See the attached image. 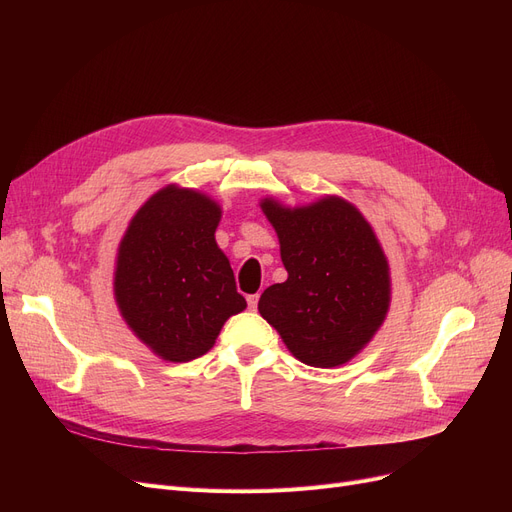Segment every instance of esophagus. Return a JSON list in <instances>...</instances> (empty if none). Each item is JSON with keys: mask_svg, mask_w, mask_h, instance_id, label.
I'll use <instances>...</instances> for the list:
<instances>
[{"mask_svg": "<svg viewBox=\"0 0 512 512\" xmlns=\"http://www.w3.org/2000/svg\"><path fill=\"white\" fill-rule=\"evenodd\" d=\"M247 303H249V309H257V303H259V294H249L247 297Z\"/></svg>", "mask_w": 512, "mask_h": 512, "instance_id": "34e87169", "label": "esophagus"}]
</instances>
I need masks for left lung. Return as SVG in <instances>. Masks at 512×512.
I'll return each instance as SVG.
<instances>
[{"mask_svg":"<svg viewBox=\"0 0 512 512\" xmlns=\"http://www.w3.org/2000/svg\"><path fill=\"white\" fill-rule=\"evenodd\" d=\"M259 205L288 272L286 282L263 290L261 317L305 365L330 369L355 359L392 301L388 257L371 224L338 195L299 207L265 197Z\"/></svg>","mask_w":512,"mask_h":512,"instance_id":"obj_1","label":"left lung"}]
</instances>
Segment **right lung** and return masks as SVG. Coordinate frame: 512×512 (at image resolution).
Wrapping results in <instances>:
<instances>
[{"label":"right lung","instance_id":"obj_1","mask_svg":"<svg viewBox=\"0 0 512 512\" xmlns=\"http://www.w3.org/2000/svg\"><path fill=\"white\" fill-rule=\"evenodd\" d=\"M220 220L218 201L168 184L132 215L120 240L114 299L130 332L159 359L205 355L228 317L247 307L215 242Z\"/></svg>","mask_w":512,"mask_h":512}]
</instances>
